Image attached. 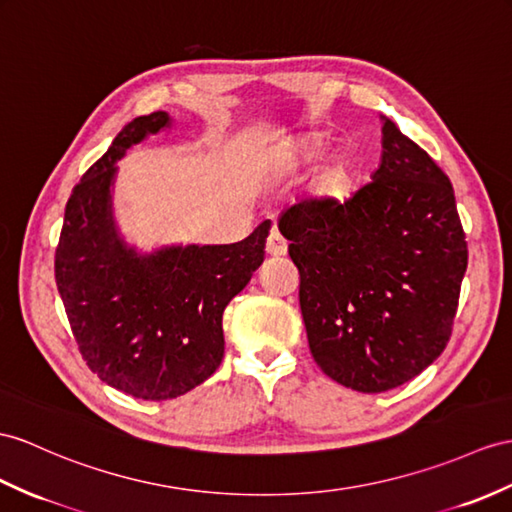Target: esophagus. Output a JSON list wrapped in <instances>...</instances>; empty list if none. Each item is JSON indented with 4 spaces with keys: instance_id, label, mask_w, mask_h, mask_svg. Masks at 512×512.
Listing matches in <instances>:
<instances>
[{
    "instance_id": "esophagus-1",
    "label": "esophagus",
    "mask_w": 512,
    "mask_h": 512,
    "mask_svg": "<svg viewBox=\"0 0 512 512\" xmlns=\"http://www.w3.org/2000/svg\"><path fill=\"white\" fill-rule=\"evenodd\" d=\"M286 241H284V236L278 232V230H271V234L267 236V254L269 256H284L286 254Z\"/></svg>"
}]
</instances>
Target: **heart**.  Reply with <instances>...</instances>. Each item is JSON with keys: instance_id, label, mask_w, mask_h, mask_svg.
<instances>
[{"instance_id": "b5f03b06", "label": "heart", "mask_w": 512, "mask_h": 512, "mask_svg": "<svg viewBox=\"0 0 512 512\" xmlns=\"http://www.w3.org/2000/svg\"><path fill=\"white\" fill-rule=\"evenodd\" d=\"M323 147H326V141L323 139H308V141H299V143H289L282 145L278 149V160L284 167H295V165H304V162H313L321 156ZM328 184L334 186V189H343V186L350 182L352 178V165L345 158L334 160L330 169H328Z\"/></svg>"}]
</instances>
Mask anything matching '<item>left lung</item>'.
<instances>
[{"mask_svg": "<svg viewBox=\"0 0 512 512\" xmlns=\"http://www.w3.org/2000/svg\"><path fill=\"white\" fill-rule=\"evenodd\" d=\"M382 119L369 184L345 202L306 197L278 221L299 271L310 354L360 393L395 389L441 356L467 271L450 178Z\"/></svg>", "mask_w": 512, "mask_h": 512, "instance_id": "obj_1", "label": "left lung"}]
</instances>
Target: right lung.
<instances>
[{
	"label": "right lung",
	"instance_id": "add662e5",
	"mask_svg": "<svg viewBox=\"0 0 512 512\" xmlns=\"http://www.w3.org/2000/svg\"><path fill=\"white\" fill-rule=\"evenodd\" d=\"M136 117L73 189L56 247V286L97 378L139 400H171L208 380L223 358V310L263 265L271 223L232 245H176L136 254L112 219L110 186L123 154L169 126Z\"/></svg>",
	"mask_w": 512,
	"mask_h": 512
}]
</instances>
